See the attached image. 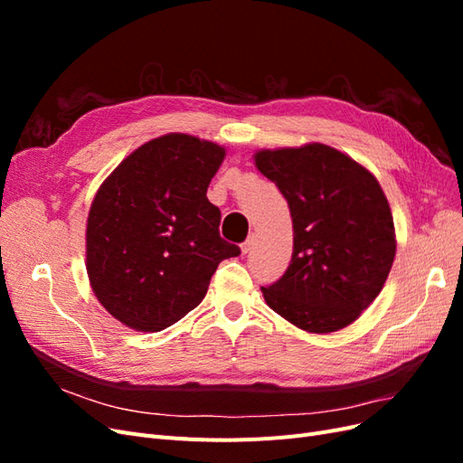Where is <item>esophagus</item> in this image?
I'll use <instances>...</instances> for the list:
<instances>
[{
	"mask_svg": "<svg viewBox=\"0 0 463 463\" xmlns=\"http://www.w3.org/2000/svg\"><path fill=\"white\" fill-rule=\"evenodd\" d=\"M253 243H255V235H253V233H250V235L247 237V240H245V241L241 243V253H243V255H247V253H249V250H250V249H253Z\"/></svg>",
	"mask_w": 463,
	"mask_h": 463,
	"instance_id": "obj_1",
	"label": "esophagus"
}]
</instances>
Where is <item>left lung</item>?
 <instances>
[{"label":"left lung","instance_id":"1","mask_svg":"<svg viewBox=\"0 0 463 463\" xmlns=\"http://www.w3.org/2000/svg\"><path fill=\"white\" fill-rule=\"evenodd\" d=\"M293 222V255L278 282L260 288L272 311L301 330H342L381 293L396 257L394 220L376 177L347 154L313 143L260 150Z\"/></svg>","mask_w":463,"mask_h":463}]
</instances>
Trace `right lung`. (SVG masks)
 Masks as SVG:
<instances>
[{
  "label": "right lung",
  "mask_w": 463,
  "mask_h": 463,
  "mask_svg": "<svg viewBox=\"0 0 463 463\" xmlns=\"http://www.w3.org/2000/svg\"><path fill=\"white\" fill-rule=\"evenodd\" d=\"M223 156L216 143L170 133L138 146L98 189L87 272L98 301L125 326H172L204 299L218 264L241 253L220 237V208L206 199Z\"/></svg>",
  "instance_id": "1"
}]
</instances>
